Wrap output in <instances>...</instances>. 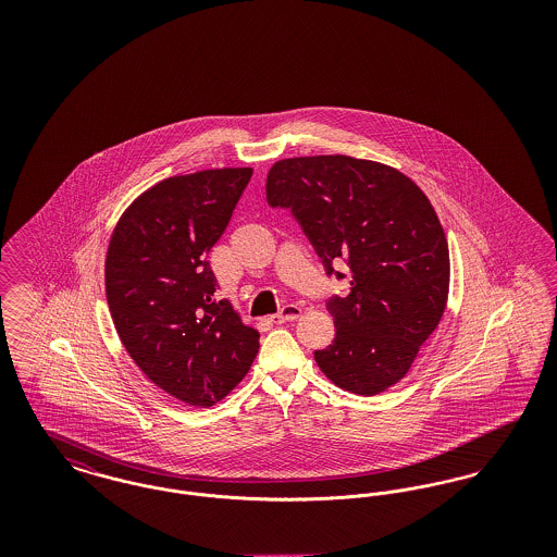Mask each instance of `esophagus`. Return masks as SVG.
<instances>
[{
	"label": "esophagus",
	"mask_w": 557,
	"mask_h": 557,
	"mask_svg": "<svg viewBox=\"0 0 557 557\" xmlns=\"http://www.w3.org/2000/svg\"><path fill=\"white\" fill-rule=\"evenodd\" d=\"M300 313H302V309L298 305H284L275 315H271V321L273 323H286L292 319L300 318Z\"/></svg>",
	"instance_id": "esophagus-1"
}]
</instances>
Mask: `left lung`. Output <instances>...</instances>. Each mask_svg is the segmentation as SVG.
Here are the masks:
<instances>
[{"label": "left lung", "mask_w": 557, "mask_h": 557, "mask_svg": "<svg viewBox=\"0 0 557 557\" xmlns=\"http://www.w3.org/2000/svg\"><path fill=\"white\" fill-rule=\"evenodd\" d=\"M267 202L290 211L327 277L348 267L350 288L325 302L336 336L315 350L321 371L363 397L397 384L449 294V246L424 191L373 160L300 157L271 166Z\"/></svg>", "instance_id": "obj_1"}]
</instances>
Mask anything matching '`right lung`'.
I'll use <instances>...</instances> for the list:
<instances>
[{"label":"right lung","mask_w":557,"mask_h":557,"mask_svg":"<svg viewBox=\"0 0 557 557\" xmlns=\"http://www.w3.org/2000/svg\"><path fill=\"white\" fill-rule=\"evenodd\" d=\"M252 169L169 177L121 216L107 255V298L121 343L159 388L211 407L250 370L259 332L216 298L209 252Z\"/></svg>","instance_id":"add662e5"}]
</instances>
